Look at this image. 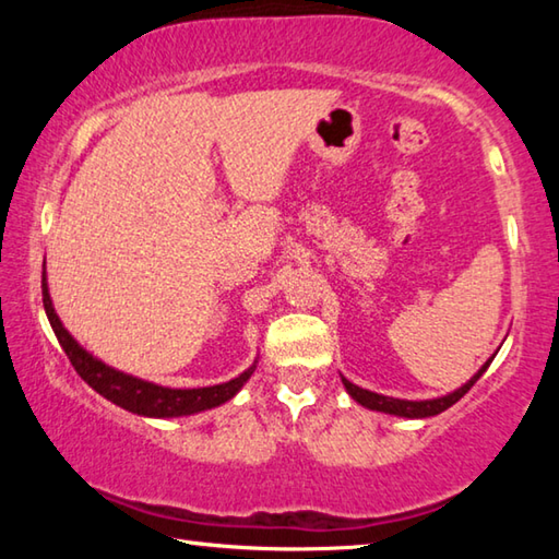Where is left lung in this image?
<instances>
[{
  "label": "left lung",
  "instance_id": "obj_1",
  "mask_svg": "<svg viewBox=\"0 0 559 559\" xmlns=\"http://www.w3.org/2000/svg\"><path fill=\"white\" fill-rule=\"evenodd\" d=\"M493 357H496V353L490 355L486 362L480 365V370L473 374L466 384H461L459 390H453L443 396H433V400H396V396H384V394H377L370 390H362V386L353 384L349 380H345V377H343V384H345L347 394L353 396L357 404H362L365 409L392 414V416H404V419H427V416H437L441 412H447L449 406L456 404L461 396L478 382V377L488 370V365L493 362Z\"/></svg>",
  "mask_w": 559,
  "mask_h": 559
}]
</instances>
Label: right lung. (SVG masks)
I'll return each mask as SVG.
<instances>
[{"label":"right lung","instance_id":"obj_1","mask_svg":"<svg viewBox=\"0 0 559 559\" xmlns=\"http://www.w3.org/2000/svg\"><path fill=\"white\" fill-rule=\"evenodd\" d=\"M41 296H44V310L46 318L53 328L56 337L63 347V353L69 355L73 370L79 372L86 384H91L100 396H106L108 402L122 406L132 414L140 416H155V419H173V416H189L200 414L206 409H214L224 402H229L231 396L239 394L241 386L249 382V377L257 370L259 359H253L249 370H243L239 377H234L229 382L214 384V386H197V390H173V386H163L140 377H132L128 372H120L116 367L103 362V359L93 357L86 347L79 345L69 330L63 328L61 318L56 316L53 302L49 296V283H46V261H44V278H41Z\"/></svg>","mask_w":559,"mask_h":559}]
</instances>
